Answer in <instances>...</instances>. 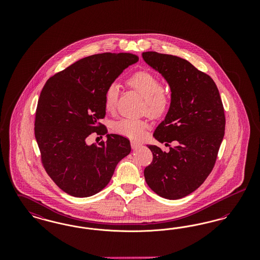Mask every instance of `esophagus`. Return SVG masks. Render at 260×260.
I'll return each instance as SVG.
<instances>
[{"mask_svg": "<svg viewBox=\"0 0 260 260\" xmlns=\"http://www.w3.org/2000/svg\"><path fill=\"white\" fill-rule=\"evenodd\" d=\"M131 145H132V148L134 149V150L140 148V147L142 146L141 143H139V142H137V141H135V140H132V141H131Z\"/></svg>", "mask_w": 260, "mask_h": 260, "instance_id": "obj_1", "label": "esophagus"}]
</instances>
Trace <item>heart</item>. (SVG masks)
Returning <instances> with one entry per match:
<instances>
[{"instance_id":"obj_1","label":"heart","mask_w":260,"mask_h":260,"mask_svg":"<svg viewBox=\"0 0 260 260\" xmlns=\"http://www.w3.org/2000/svg\"><path fill=\"white\" fill-rule=\"evenodd\" d=\"M127 85L136 90L145 99L146 112L152 117L161 116L170 104V98L161 88L159 79L149 71H138L127 80ZM119 95V85L113 83L109 85L104 95V107L107 111H114ZM146 123L137 120L124 118L114 124V129L129 138L138 139L144 136Z\"/></svg>"}]
</instances>
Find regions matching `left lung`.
Listing matches in <instances>:
<instances>
[{"label": "left lung", "mask_w": 260, "mask_h": 260, "mask_svg": "<svg viewBox=\"0 0 260 260\" xmlns=\"http://www.w3.org/2000/svg\"><path fill=\"white\" fill-rule=\"evenodd\" d=\"M142 58L171 89L169 111L153 136L166 146L175 144L169 152L147 145L153 161L144 177L162 198H183L204 183L214 167L225 131L222 101L210 76L185 59L156 51L143 52Z\"/></svg>", "instance_id": "1"}]
</instances>
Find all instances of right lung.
Instances as JSON below:
<instances>
[{
	"mask_svg": "<svg viewBox=\"0 0 260 260\" xmlns=\"http://www.w3.org/2000/svg\"><path fill=\"white\" fill-rule=\"evenodd\" d=\"M138 58L132 53H99L82 58L50 78L38 101L35 137L42 162L65 193L86 198L109 183L118 162L131 153L127 138L106 135L99 146L87 144L91 133L107 134V87Z\"/></svg>",
	"mask_w": 260,
	"mask_h": 260,
	"instance_id": "obj_1",
	"label": "right lung"
}]
</instances>
